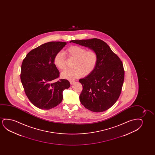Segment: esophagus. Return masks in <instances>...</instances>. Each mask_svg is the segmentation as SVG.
<instances>
[{
	"label": "esophagus",
	"instance_id": "esophagus-1",
	"mask_svg": "<svg viewBox=\"0 0 155 155\" xmlns=\"http://www.w3.org/2000/svg\"><path fill=\"white\" fill-rule=\"evenodd\" d=\"M69 81H70V84H71V85H72V84L75 82V81H72V80H70Z\"/></svg>",
	"mask_w": 155,
	"mask_h": 155
}]
</instances>
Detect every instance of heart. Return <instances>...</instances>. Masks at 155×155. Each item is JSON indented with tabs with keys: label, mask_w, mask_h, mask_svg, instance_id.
Returning a JSON list of instances; mask_svg holds the SVG:
<instances>
[{
	"label": "heart",
	"mask_w": 155,
	"mask_h": 155,
	"mask_svg": "<svg viewBox=\"0 0 155 155\" xmlns=\"http://www.w3.org/2000/svg\"><path fill=\"white\" fill-rule=\"evenodd\" d=\"M69 58L75 59L73 69H67L61 73L62 77L68 79H75L87 76L93 72L97 62V54L93 50H87L84 47L73 45L64 51ZM54 64L59 70L66 68V57L64 53L59 52L54 58Z\"/></svg>",
	"instance_id": "b5f03b06"
}]
</instances>
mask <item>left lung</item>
<instances>
[{
    "instance_id": "1",
    "label": "left lung",
    "mask_w": 155,
    "mask_h": 155,
    "mask_svg": "<svg viewBox=\"0 0 155 155\" xmlns=\"http://www.w3.org/2000/svg\"><path fill=\"white\" fill-rule=\"evenodd\" d=\"M93 50L97 54V62L93 72L79 79L83 91L79 100L85 108L94 112L108 110L118 100L124 79L123 64L107 43L98 38L71 40Z\"/></svg>"
}]
</instances>
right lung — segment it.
Returning a JSON list of instances; mask_svg holds the SVG:
<instances>
[{"instance_id": "obj_1", "label": "right lung", "mask_w": 155, "mask_h": 155, "mask_svg": "<svg viewBox=\"0 0 155 155\" xmlns=\"http://www.w3.org/2000/svg\"><path fill=\"white\" fill-rule=\"evenodd\" d=\"M67 44H43L29 52L23 61L21 84L28 100L38 108L50 110L57 106L63 99V91L70 87L69 81L64 79L52 82L60 74L53 62L54 58Z\"/></svg>"}]
</instances>
